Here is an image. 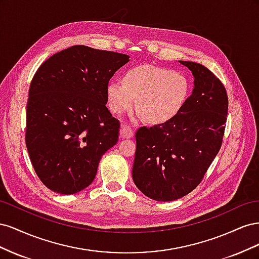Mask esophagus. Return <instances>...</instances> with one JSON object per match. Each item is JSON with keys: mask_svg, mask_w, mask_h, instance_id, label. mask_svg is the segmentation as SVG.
Returning <instances> with one entry per match:
<instances>
[{"mask_svg": "<svg viewBox=\"0 0 259 259\" xmlns=\"http://www.w3.org/2000/svg\"><path fill=\"white\" fill-rule=\"evenodd\" d=\"M120 136L122 138H131L134 136V130H133L130 125H122L120 130Z\"/></svg>", "mask_w": 259, "mask_h": 259, "instance_id": "obj_1", "label": "esophagus"}]
</instances>
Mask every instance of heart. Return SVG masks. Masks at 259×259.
Listing matches in <instances>:
<instances>
[{
	"mask_svg": "<svg viewBox=\"0 0 259 259\" xmlns=\"http://www.w3.org/2000/svg\"><path fill=\"white\" fill-rule=\"evenodd\" d=\"M187 77L173 70L151 65L131 68L123 75V83L107 85V103L115 114H122L135 106L139 114L151 124L170 121L184 108L189 96Z\"/></svg>",
	"mask_w": 259,
	"mask_h": 259,
	"instance_id": "b5f03b06",
	"label": "heart"
}]
</instances>
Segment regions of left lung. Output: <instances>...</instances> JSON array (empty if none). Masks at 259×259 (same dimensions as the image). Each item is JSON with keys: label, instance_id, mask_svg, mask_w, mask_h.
<instances>
[{"label": "left lung", "instance_id": "8db88e82", "mask_svg": "<svg viewBox=\"0 0 259 259\" xmlns=\"http://www.w3.org/2000/svg\"><path fill=\"white\" fill-rule=\"evenodd\" d=\"M194 76L184 108L170 121L136 132L133 179L155 201L185 197L202 182L223 144L228 96L223 83L198 62L179 61Z\"/></svg>", "mask_w": 259, "mask_h": 259}]
</instances>
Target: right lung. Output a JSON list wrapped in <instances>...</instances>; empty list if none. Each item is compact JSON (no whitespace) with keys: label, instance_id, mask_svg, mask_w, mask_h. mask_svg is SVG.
I'll list each match as a JSON object with an SVG mask.
<instances>
[{"label":"right lung","instance_id":"1","mask_svg":"<svg viewBox=\"0 0 259 259\" xmlns=\"http://www.w3.org/2000/svg\"><path fill=\"white\" fill-rule=\"evenodd\" d=\"M128 55L74 45L36 70L27 103L26 145L37 177L54 192L89 187L99 161L119 139L106 107L111 77Z\"/></svg>","mask_w":259,"mask_h":259}]
</instances>
